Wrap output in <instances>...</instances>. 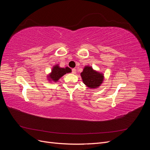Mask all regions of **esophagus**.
I'll return each mask as SVG.
<instances>
[{
    "label": "esophagus",
    "mask_w": 150,
    "mask_h": 150,
    "mask_svg": "<svg viewBox=\"0 0 150 150\" xmlns=\"http://www.w3.org/2000/svg\"><path fill=\"white\" fill-rule=\"evenodd\" d=\"M72 73L76 74V69H72Z\"/></svg>",
    "instance_id": "1"
}]
</instances>
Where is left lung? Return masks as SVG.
Wrapping results in <instances>:
<instances>
[{"label": "left lung", "mask_w": 150, "mask_h": 150, "mask_svg": "<svg viewBox=\"0 0 150 150\" xmlns=\"http://www.w3.org/2000/svg\"><path fill=\"white\" fill-rule=\"evenodd\" d=\"M83 83L90 89L99 88L103 83L104 76L103 73L94 70L92 66H85L80 74Z\"/></svg>", "instance_id": "1"}]
</instances>
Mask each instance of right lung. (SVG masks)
Instances as JSON below:
<instances>
[{"label":"right lung","mask_w":150,"mask_h":150,"mask_svg":"<svg viewBox=\"0 0 150 150\" xmlns=\"http://www.w3.org/2000/svg\"><path fill=\"white\" fill-rule=\"evenodd\" d=\"M71 72L69 67H61L59 64H57L52 67L51 72L47 75V79L51 83H57L61 77Z\"/></svg>","instance_id":"add662e5"}]
</instances>
